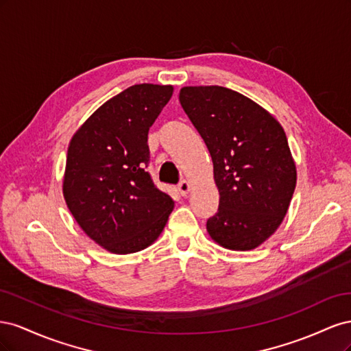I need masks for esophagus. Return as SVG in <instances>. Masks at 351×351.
Masks as SVG:
<instances>
[{
	"mask_svg": "<svg viewBox=\"0 0 351 351\" xmlns=\"http://www.w3.org/2000/svg\"><path fill=\"white\" fill-rule=\"evenodd\" d=\"M178 190H180V193H182L183 196H186L190 192L189 182H186V180H182V182L178 183Z\"/></svg>",
	"mask_w": 351,
	"mask_h": 351,
	"instance_id": "obj_1",
	"label": "esophagus"
}]
</instances>
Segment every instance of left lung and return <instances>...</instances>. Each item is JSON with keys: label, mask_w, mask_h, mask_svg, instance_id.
<instances>
[{"label": "left lung", "mask_w": 351, "mask_h": 351, "mask_svg": "<svg viewBox=\"0 0 351 351\" xmlns=\"http://www.w3.org/2000/svg\"><path fill=\"white\" fill-rule=\"evenodd\" d=\"M180 104L214 162L218 212L206 221L222 247L250 250L278 228L295 189V165L280 123L222 86H189Z\"/></svg>", "instance_id": "8db88e82"}]
</instances>
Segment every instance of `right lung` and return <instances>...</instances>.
<instances>
[{
  "label": "right lung",
  "mask_w": 351,
  "mask_h": 351,
  "mask_svg": "<svg viewBox=\"0 0 351 351\" xmlns=\"http://www.w3.org/2000/svg\"><path fill=\"white\" fill-rule=\"evenodd\" d=\"M171 97L173 86L134 84L95 111L70 142L66 204L82 230L112 253L149 246L174 208L146 171L147 133Z\"/></svg>",
  "instance_id": "1"
}]
</instances>
